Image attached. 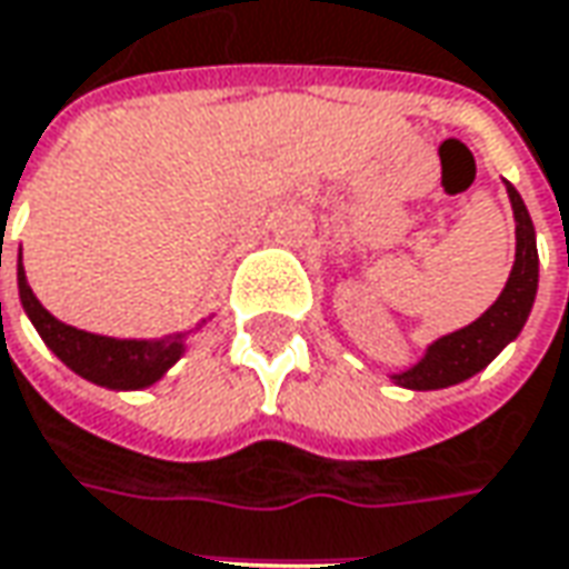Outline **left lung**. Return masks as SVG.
Instances as JSON below:
<instances>
[{
	"mask_svg": "<svg viewBox=\"0 0 569 569\" xmlns=\"http://www.w3.org/2000/svg\"><path fill=\"white\" fill-rule=\"evenodd\" d=\"M507 194H510L513 217H517V261H513L510 280L503 286L500 299L481 315L479 321L428 346L425 359L416 368L393 378L400 387L438 390V387L466 381L491 362L510 340H517V333L522 330V323L532 311V302H536V289H539V248H536L532 217L510 182H507Z\"/></svg>",
	"mask_w": 569,
	"mask_h": 569,
	"instance_id": "8db88e82",
	"label": "left lung"
}]
</instances>
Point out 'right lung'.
<instances>
[{"label": "right lung", "mask_w": 569, "mask_h": 569, "mask_svg": "<svg viewBox=\"0 0 569 569\" xmlns=\"http://www.w3.org/2000/svg\"><path fill=\"white\" fill-rule=\"evenodd\" d=\"M18 292L28 318L43 337V343L69 365L74 375L88 381L109 387V390H138L150 387L163 378L169 365L182 356V333L167 340H112L97 337L88 330H78L69 323L56 321L43 305L37 302L33 289L28 286L24 267L18 258Z\"/></svg>", "instance_id": "right-lung-1"}]
</instances>
